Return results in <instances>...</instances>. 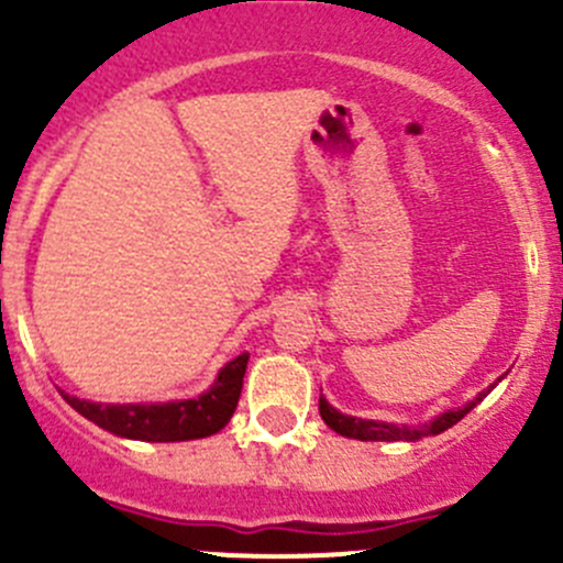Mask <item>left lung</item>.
Here are the masks:
<instances>
[{"label": "left lung", "instance_id": "left-lung-1", "mask_svg": "<svg viewBox=\"0 0 563 563\" xmlns=\"http://www.w3.org/2000/svg\"><path fill=\"white\" fill-rule=\"evenodd\" d=\"M500 379H504V376H500ZM493 387L495 385H489L487 390L478 393V396L473 398V401H467L465 407H456V409H449V412H440L438 418L429 420V423H423V427H396V423H385V420H363V418H354V415H343V412H338V409L332 407V404L327 401L324 396L319 398V412H321V420H324L327 427H330L332 432L341 434V438L363 440V443H368V440H371V443H396V440H404V443H415V440L434 438V434L445 432V429H451L454 423H460V420L465 418V415L471 412V409L476 407V404L482 401V398L487 396Z\"/></svg>", "mask_w": 563, "mask_h": 563}]
</instances>
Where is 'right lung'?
<instances>
[{"mask_svg":"<svg viewBox=\"0 0 563 563\" xmlns=\"http://www.w3.org/2000/svg\"><path fill=\"white\" fill-rule=\"evenodd\" d=\"M250 354H239L225 363L217 374L214 385L195 398L159 404H98L63 393L65 401L92 420L96 427L125 440H145V443H181V440L211 438L231 420L242 396L244 371Z\"/></svg>","mask_w":563,"mask_h":563,"instance_id":"right-lung-1","label":"right lung"}]
</instances>
